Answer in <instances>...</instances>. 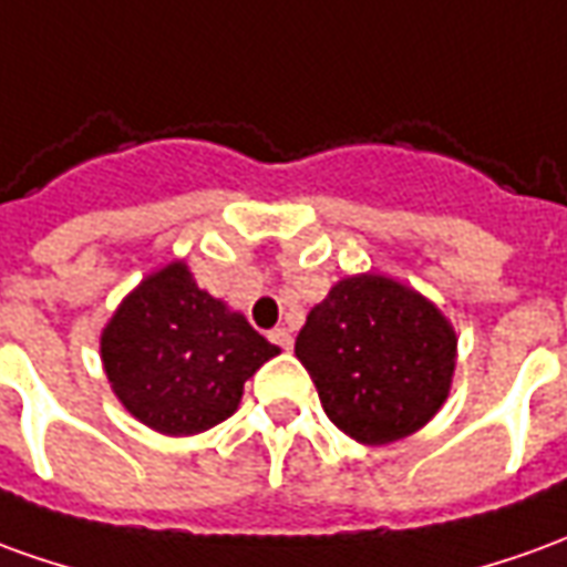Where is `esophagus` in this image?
Masks as SVG:
<instances>
[{
  "mask_svg": "<svg viewBox=\"0 0 567 567\" xmlns=\"http://www.w3.org/2000/svg\"><path fill=\"white\" fill-rule=\"evenodd\" d=\"M270 340L279 347V350H291V343H295V338H291V331L288 328H272L270 331Z\"/></svg>",
  "mask_w": 567,
  "mask_h": 567,
  "instance_id": "1",
  "label": "esophagus"
}]
</instances>
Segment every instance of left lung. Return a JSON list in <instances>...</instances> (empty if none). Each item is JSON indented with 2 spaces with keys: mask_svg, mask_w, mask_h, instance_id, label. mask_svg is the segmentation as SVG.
Instances as JSON below:
<instances>
[{
  "mask_svg": "<svg viewBox=\"0 0 567 567\" xmlns=\"http://www.w3.org/2000/svg\"><path fill=\"white\" fill-rule=\"evenodd\" d=\"M295 352L338 430L362 445H390L445 405L457 334L414 288L362 272L312 307Z\"/></svg>",
  "mask_w": 567,
  "mask_h": 567,
  "instance_id": "left-lung-1",
  "label": "left lung"
}]
</instances>
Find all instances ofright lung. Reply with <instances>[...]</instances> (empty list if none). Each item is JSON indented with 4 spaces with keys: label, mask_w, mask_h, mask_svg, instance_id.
<instances>
[{
    "label": "right lung",
    "mask_w": 567,
    "mask_h": 567,
    "mask_svg": "<svg viewBox=\"0 0 567 567\" xmlns=\"http://www.w3.org/2000/svg\"><path fill=\"white\" fill-rule=\"evenodd\" d=\"M272 355L279 347L202 291L181 260L150 272L101 334L113 393L162 435H196L227 421L245 380Z\"/></svg>",
    "instance_id": "right-lung-1"
}]
</instances>
